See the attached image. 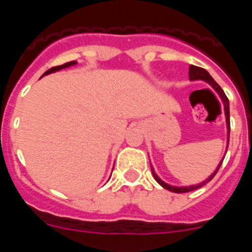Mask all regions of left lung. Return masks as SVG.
<instances>
[{
  "mask_svg": "<svg viewBox=\"0 0 252 252\" xmlns=\"http://www.w3.org/2000/svg\"><path fill=\"white\" fill-rule=\"evenodd\" d=\"M189 79L190 81H198V79H202V81H206L207 83H209L211 86L213 87L216 90V92L220 94V97H221L222 102H223V106H224V115H226V124H227V128H228V137H227V148H228V141H230V102H228V98H227V95L224 94V92L222 91V88L220 86H218L217 83H216V81L213 79L211 75H209V73L207 72L206 69L201 68V66H195V65H190L189 66ZM223 161V160H222ZM222 161L220 162V165L217 166V169L215 170V173H213L211 177L208 178V179H206L204 182H202L201 184H198V186H190V187H171L169 186V184L164 183L161 179H160L159 177H158L157 174H155V171H154V168L151 166V173H153L154 178H155V180H157L158 183L160 184L161 187H164L165 189H168V190H170V192H174V193H187V192H192V190H195V189L201 188V187H203L204 184L208 183L209 180H212L213 177H215L216 174H217L218 169H220V166H221ZM151 165V164H150Z\"/></svg>",
  "mask_w": 252,
  "mask_h": 252,
  "instance_id": "8db88e82",
  "label": "left lung"
}]
</instances>
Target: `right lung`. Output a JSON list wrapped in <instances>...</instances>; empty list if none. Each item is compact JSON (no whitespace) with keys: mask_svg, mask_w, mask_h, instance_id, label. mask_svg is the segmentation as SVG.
Here are the masks:
<instances>
[{"mask_svg":"<svg viewBox=\"0 0 252 252\" xmlns=\"http://www.w3.org/2000/svg\"><path fill=\"white\" fill-rule=\"evenodd\" d=\"M74 64H75V62H69V63H65V64H63V65L53 66V68H50V69H49V70H46V72L44 73V75H46V74H50V73H53V72H57V70H60V69H63V68H68V66H70V65H74Z\"/></svg>","mask_w":252,"mask_h":252,"instance_id":"right-lung-1","label":"right lung"}]
</instances>
